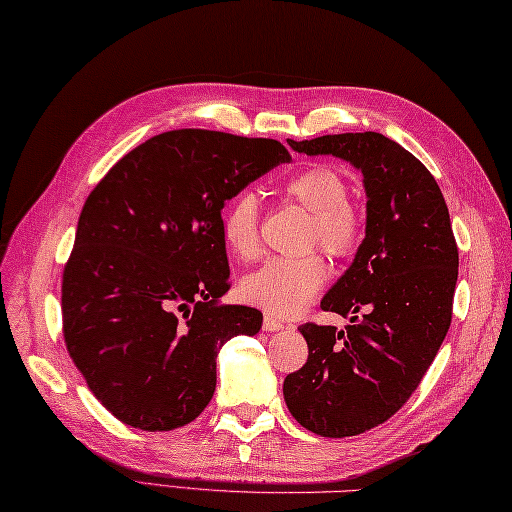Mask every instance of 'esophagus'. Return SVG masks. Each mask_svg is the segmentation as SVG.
Instances as JSON below:
<instances>
[{
	"mask_svg": "<svg viewBox=\"0 0 512 512\" xmlns=\"http://www.w3.org/2000/svg\"><path fill=\"white\" fill-rule=\"evenodd\" d=\"M263 329H265L267 333H274V331L285 329V322H283V320H278V318L265 316V320H263Z\"/></svg>",
	"mask_w": 512,
	"mask_h": 512,
	"instance_id": "1",
	"label": "esophagus"
}]
</instances>
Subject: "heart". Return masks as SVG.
<instances>
[{
    "label": "heart",
    "mask_w": 512,
    "mask_h": 512,
    "mask_svg": "<svg viewBox=\"0 0 512 512\" xmlns=\"http://www.w3.org/2000/svg\"><path fill=\"white\" fill-rule=\"evenodd\" d=\"M285 194L305 207L311 218L309 245L318 243L333 258H347L362 241V216L349 203V181L331 165H309L291 176ZM221 236L229 252L252 258L258 252V198L241 192L225 207ZM327 278L316 254L271 258L241 280V298L271 316H294L305 309Z\"/></svg>",
    "instance_id": "obj_1"
}]
</instances>
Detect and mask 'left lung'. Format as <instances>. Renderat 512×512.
<instances>
[{"label":"left lung","mask_w":512,"mask_h":512,"mask_svg":"<svg viewBox=\"0 0 512 512\" xmlns=\"http://www.w3.org/2000/svg\"><path fill=\"white\" fill-rule=\"evenodd\" d=\"M307 156H336L362 174L364 238L320 307L351 325L298 327L309 358L283 395L300 426L322 437L373 429L400 409L431 367L451 327L457 245L433 174L380 132L291 141Z\"/></svg>","instance_id":"obj_1"}]
</instances>
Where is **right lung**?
I'll return each mask as SVG.
<instances>
[{"instance_id": "add662e5", "label": "right lung", "mask_w": 512, "mask_h": 512, "mask_svg": "<svg viewBox=\"0 0 512 512\" xmlns=\"http://www.w3.org/2000/svg\"><path fill=\"white\" fill-rule=\"evenodd\" d=\"M289 161L274 139L172 130L125 154L88 196L61 285L64 338L123 424L172 431L196 420L223 344L263 327L258 309L221 302V210Z\"/></svg>"}]
</instances>
